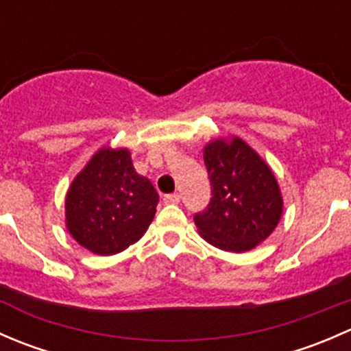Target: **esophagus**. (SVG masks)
<instances>
[{"label":"esophagus","mask_w":351,"mask_h":351,"mask_svg":"<svg viewBox=\"0 0 351 351\" xmlns=\"http://www.w3.org/2000/svg\"><path fill=\"white\" fill-rule=\"evenodd\" d=\"M180 198H182V197H180L178 193H169V195H165L162 200H165V204H178Z\"/></svg>","instance_id":"1"}]
</instances>
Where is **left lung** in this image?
<instances>
[{"label":"left lung","mask_w":351,"mask_h":351,"mask_svg":"<svg viewBox=\"0 0 351 351\" xmlns=\"http://www.w3.org/2000/svg\"><path fill=\"white\" fill-rule=\"evenodd\" d=\"M204 162L212 198L193 217L198 232L219 250H253L274 232L284 210L280 186L270 166L239 137L208 143Z\"/></svg>","instance_id":"8db88e82"}]
</instances>
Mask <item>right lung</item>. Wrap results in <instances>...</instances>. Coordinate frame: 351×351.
I'll return each mask as SVG.
<instances>
[{"mask_svg": "<svg viewBox=\"0 0 351 351\" xmlns=\"http://www.w3.org/2000/svg\"><path fill=\"white\" fill-rule=\"evenodd\" d=\"M158 202L153 183L134 169L129 151L101 147L67 190V231L91 253H120L143 238Z\"/></svg>", "mask_w": 351, "mask_h": 351, "instance_id": "add662e5", "label": "right lung"}]
</instances>
